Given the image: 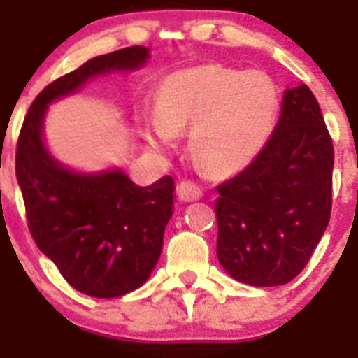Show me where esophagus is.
I'll list each match as a JSON object with an SVG mask.
<instances>
[{
    "mask_svg": "<svg viewBox=\"0 0 358 358\" xmlns=\"http://www.w3.org/2000/svg\"><path fill=\"white\" fill-rule=\"evenodd\" d=\"M177 197L185 202H194L202 197V189L189 181H182L177 185Z\"/></svg>",
    "mask_w": 358,
    "mask_h": 358,
    "instance_id": "esophagus-1",
    "label": "esophagus"
}]
</instances>
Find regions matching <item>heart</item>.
I'll return each mask as SVG.
<instances>
[{
  "label": "heart",
  "instance_id": "heart-1",
  "mask_svg": "<svg viewBox=\"0 0 358 358\" xmlns=\"http://www.w3.org/2000/svg\"><path fill=\"white\" fill-rule=\"evenodd\" d=\"M276 113V85L265 73L202 64L161 80L156 110L145 118V138L150 147L169 150L173 136L192 127L195 161L213 173H233L262 150Z\"/></svg>",
  "mask_w": 358,
  "mask_h": 358
}]
</instances>
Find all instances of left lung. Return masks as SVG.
Instances as JSON below:
<instances>
[{
	"label": "left lung",
	"mask_w": 358,
	"mask_h": 358,
	"mask_svg": "<svg viewBox=\"0 0 358 358\" xmlns=\"http://www.w3.org/2000/svg\"><path fill=\"white\" fill-rule=\"evenodd\" d=\"M334 145L321 107L299 84L285 90L273 134L248 169L217 186L218 262L252 287L301 273L331 211Z\"/></svg>",
	"instance_id": "1"
}]
</instances>
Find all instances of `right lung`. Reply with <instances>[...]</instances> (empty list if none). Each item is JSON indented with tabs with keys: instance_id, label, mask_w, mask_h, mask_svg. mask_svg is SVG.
I'll use <instances>...</instances> for the list:
<instances>
[{
	"instance_id": "add662e5",
	"label": "right lung",
	"mask_w": 358,
	"mask_h": 358,
	"mask_svg": "<svg viewBox=\"0 0 358 358\" xmlns=\"http://www.w3.org/2000/svg\"><path fill=\"white\" fill-rule=\"evenodd\" d=\"M150 50L131 46L98 55L44 87L19 134L15 176L30 233L64 280L93 297H120L141 287L156 267L172 217L173 179L138 186L122 169L78 172L44 141L50 103L75 94L91 78L143 68Z\"/></svg>"
}]
</instances>
